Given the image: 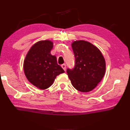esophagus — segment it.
<instances>
[{
    "mask_svg": "<svg viewBox=\"0 0 130 130\" xmlns=\"http://www.w3.org/2000/svg\"><path fill=\"white\" fill-rule=\"evenodd\" d=\"M61 67H62V68L65 71L66 70V65L65 64V63H63V64L61 65Z\"/></svg>",
    "mask_w": 130,
    "mask_h": 130,
    "instance_id": "1",
    "label": "esophagus"
}]
</instances>
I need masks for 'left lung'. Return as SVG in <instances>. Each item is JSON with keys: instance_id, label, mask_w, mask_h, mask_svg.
<instances>
[{"instance_id": "obj_1", "label": "left lung", "mask_w": 130, "mask_h": 130, "mask_svg": "<svg viewBox=\"0 0 130 130\" xmlns=\"http://www.w3.org/2000/svg\"><path fill=\"white\" fill-rule=\"evenodd\" d=\"M75 57V67L68 69L71 84L82 92L94 89L106 73V61L97 47L84 40L74 41L71 43Z\"/></svg>"}]
</instances>
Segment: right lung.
Wrapping results in <instances>:
<instances>
[{
  "label": "right lung",
  "mask_w": 130,
  "mask_h": 130,
  "mask_svg": "<svg viewBox=\"0 0 130 130\" xmlns=\"http://www.w3.org/2000/svg\"><path fill=\"white\" fill-rule=\"evenodd\" d=\"M54 43L41 40L34 44L27 52L23 70L27 80L40 89H46L53 84L59 74L65 73L57 64L56 57L51 54Z\"/></svg>",
  "instance_id": "obj_1"
}]
</instances>
